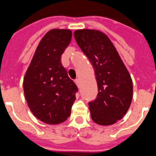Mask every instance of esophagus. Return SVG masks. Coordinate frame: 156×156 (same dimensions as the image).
<instances>
[{
  "label": "esophagus",
  "mask_w": 156,
  "mask_h": 156,
  "mask_svg": "<svg viewBox=\"0 0 156 156\" xmlns=\"http://www.w3.org/2000/svg\"><path fill=\"white\" fill-rule=\"evenodd\" d=\"M75 82H76V86H77V87H80V80H79V79H76V80H75Z\"/></svg>",
  "instance_id": "esophagus-1"
}]
</instances>
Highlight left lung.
<instances>
[{"mask_svg":"<svg viewBox=\"0 0 156 156\" xmlns=\"http://www.w3.org/2000/svg\"><path fill=\"white\" fill-rule=\"evenodd\" d=\"M77 44L93 66L98 93L89 102L90 117L97 124L109 126L122 119L133 98V81L107 34L95 29L74 33Z\"/></svg>","mask_w":156,"mask_h":156,"instance_id":"1","label":"left lung"}]
</instances>
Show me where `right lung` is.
Segmentation results:
<instances>
[{"label": "right lung", "mask_w": 156, "mask_h": 156, "mask_svg": "<svg viewBox=\"0 0 156 156\" xmlns=\"http://www.w3.org/2000/svg\"><path fill=\"white\" fill-rule=\"evenodd\" d=\"M72 37L69 29H51L37 45L23 78V90L36 118L56 125L70 115L76 85L61 64V55Z\"/></svg>", "instance_id": "right-lung-1"}]
</instances>
